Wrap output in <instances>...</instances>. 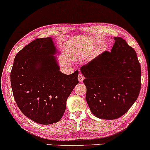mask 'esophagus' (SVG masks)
Listing matches in <instances>:
<instances>
[{
    "label": "esophagus",
    "mask_w": 150,
    "mask_h": 150,
    "mask_svg": "<svg viewBox=\"0 0 150 150\" xmlns=\"http://www.w3.org/2000/svg\"><path fill=\"white\" fill-rule=\"evenodd\" d=\"M83 79H84V76H83L81 74H79V76H78L79 81V82H83Z\"/></svg>",
    "instance_id": "34e87169"
}]
</instances>
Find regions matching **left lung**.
<instances>
[{
    "mask_svg": "<svg viewBox=\"0 0 150 150\" xmlns=\"http://www.w3.org/2000/svg\"><path fill=\"white\" fill-rule=\"evenodd\" d=\"M114 40L110 52H105L81 68L89 108L104 120L126 113L141 88V67L135 51L122 38Z\"/></svg>",
    "mask_w": 150,
    "mask_h": 150,
    "instance_id": "1",
    "label": "left lung"
}]
</instances>
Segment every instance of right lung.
I'll use <instances>...</instances> for the list:
<instances>
[{
	"instance_id": "obj_1",
	"label": "right lung",
	"mask_w": 150,
	"mask_h": 150,
	"mask_svg": "<svg viewBox=\"0 0 150 150\" xmlns=\"http://www.w3.org/2000/svg\"><path fill=\"white\" fill-rule=\"evenodd\" d=\"M60 52L52 38L37 39L16 54L11 73L13 96L20 110L30 120L49 125L61 120L67 100L79 83V71H60Z\"/></svg>"
}]
</instances>
